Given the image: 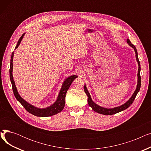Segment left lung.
I'll return each instance as SVG.
<instances>
[{"label":"left lung","mask_w":151,"mask_h":151,"mask_svg":"<svg viewBox=\"0 0 151 151\" xmlns=\"http://www.w3.org/2000/svg\"><path fill=\"white\" fill-rule=\"evenodd\" d=\"M127 42L129 44V46H130L132 47H133L134 52H135L136 54V59H137V61L138 62V74H137V76H138V81H137V88L136 90L134 91V92H133V95L132 96V97L130 98V99L127 101L125 104H124L123 105L119 106H117L113 108H106L104 107L100 106L99 105H98L97 104H96V103L93 102V100L91 99V95L86 88V84L84 85V92L86 93L87 96H88V104L89 105V106H91L92 109L98 113L104 114V115H112V114H116L117 113H119L122 111H124L125 109H126L127 108H128L132 104V103L133 102L134 99H135L137 93H138V92L139 91L140 88H141V76H140V71H141V67H140V62L139 61L138 59V52H137V50L136 49L135 46H134L133 44H132V43L130 42V41L129 40V39L127 40Z\"/></svg>","instance_id":"obj_1"}]
</instances>
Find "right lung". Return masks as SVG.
I'll use <instances>...</instances> for the list:
<instances>
[{"label":"right lung","instance_id":"obj_1","mask_svg":"<svg viewBox=\"0 0 151 151\" xmlns=\"http://www.w3.org/2000/svg\"><path fill=\"white\" fill-rule=\"evenodd\" d=\"M26 33H24L22 36L20 37L19 39V40L18 42V43L15 47L16 50L17 47L19 46L21 40L23 38V37L24 36ZM13 55H14V51L12 54V56H11V60H10V81L12 84V89L13 91V93L14 95V96L16 99H17V100L20 103V104L24 107V108L27 111L32 114H33L34 116H38V117H48L51 116H53L56 114L60 111H62V109H63L65 106V96H66V93L69 89L70 86L71 84L72 83L73 80L75 78H76L78 76L76 75H72L68 77L67 79L63 81L62 85V88L60 89V91L59 92V93L58 95V99L51 106L46 107L45 108H39L37 107H35L33 106L32 105H31L29 104L28 102H27L26 100H24L19 94L17 87H16L14 81L13 80Z\"/></svg>","mask_w":151,"mask_h":151}]
</instances>
